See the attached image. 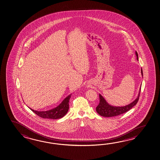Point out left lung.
I'll return each mask as SVG.
<instances>
[{"instance_id":"obj_1","label":"left lung","mask_w":160,"mask_h":160,"mask_svg":"<svg viewBox=\"0 0 160 160\" xmlns=\"http://www.w3.org/2000/svg\"><path fill=\"white\" fill-rule=\"evenodd\" d=\"M135 54L137 56V58L138 60V54L137 51H135ZM141 73H142V75L143 76L142 68H141ZM140 90H141V87L140 88L139 92L137 98H136L134 101L128 105L123 107L113 106L110 105L107 102L105 99L101 94H99V103L96 107V111L99 115L106 118L116 116L128 112L130 109L132 108V107H133L137 103L139 98Z\"/></svg>"}]
</instances>
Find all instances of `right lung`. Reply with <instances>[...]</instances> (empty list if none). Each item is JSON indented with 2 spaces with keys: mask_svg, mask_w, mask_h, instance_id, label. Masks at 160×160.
I'll return each mask as SVG.
<instances>
[{
  "mask_svg": "<svg viewBox=\"0 0 160 160\" xmlns=\"http://www.w3.org/2000/svg\"><path fill=\"white\" fill-rule=\"evenodd\" d=\"M71 95H68L64 99L61 104L53 109H50L46 111H38L31 109V111L35 114L39 116L40 118H51V119H58L63 118L68 113L69 108V101L71 98Z\"/></svg>",
  "mask_w": 160,
  "mask_h": 160,
  "instance_id": "obj_1",
  "label": "right lung"
}]
</instances>
